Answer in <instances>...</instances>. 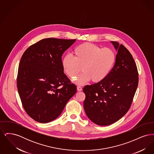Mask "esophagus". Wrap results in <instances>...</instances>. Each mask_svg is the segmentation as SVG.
<instances>
[{
    "label": "esophagus",
    "instance_id": "esophagus-1",
    "mask_svg": "<svg viewBox=\"0 0 154 154\" xmlns=\"http://www.w3.org/2000/svg\"><path fill=\"white\" fill-rule=\"evenodd\" d=\"M77 89L78 91H81L82 90V88H81V87H79V86H78V87H77Z\"/></svg>",
    "mask_w": 154,
    "mask_h": 154
}]
</instances>
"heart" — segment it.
<instances>
[{
  "label": "heart",
  "mask_w": 154,
  "mask_h": 154,
  "mask_svg": "<svg viewBox=\"0 0 154 154\" xmlns=\"http://www.w3.org/2000/svg\"><path fill=\"white\" fill-rule=\"evenodd\" d=\"M73 57L65 55L62 60L63 70L66 75L72 79L77 85H83L92 80L100 82L110 74L116 61V53L110 48L100 47L91 43L76 47L73 51Z\"/></svg>",
  "instance_id": "heart-1"
}]
</instances>
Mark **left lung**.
<instances>
[{"mask_svg":"<svg viewBox=\"0 0 154 154\" xmlns=\"http://www.w3.org/2000/svg\"><path fill=\"white\" fill-rule=\"evenodd\" d=\"M111 43L117 54L110 74L102 82L83 88L85 113L91 121L100 126L112 124L128 112L139 82L137 66L131 54L122 44Z\"/></svg>","mask_w":154,"mask_h":154,"instance_id":"obj_1","label":"left lung"}]
</instances>
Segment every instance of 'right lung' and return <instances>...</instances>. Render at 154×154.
<instances>
[{
	"instance_id": "1",
	"label": "right lung",
	"mask_w": 154,
	"mask_h": 154,
	"mask_svg": "<svg viewBox=\"0 0 154 154\" xmlns=\"http://www.w3.org/2000/svg\"><path fill=\"white\" fill-rule=\"evenodd\" d=\"M74 40L44 38L22 55L17 75V88L26 113L40 123L58 117L77 88L64 73L62 56Z\"/></svg>"
}]
</instances>
